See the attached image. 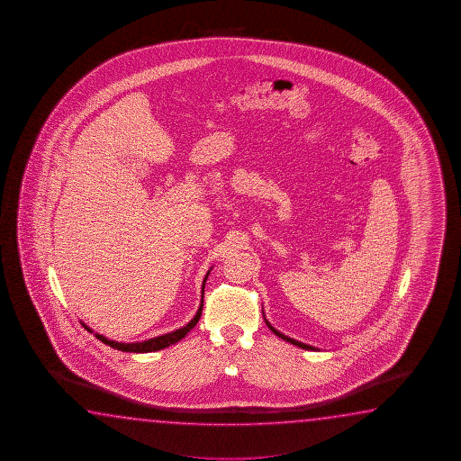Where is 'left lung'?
<instances>
[{
    "instance_id": "8db88e82",
    "label": "left lung",
    "mask_w": 461,
    "mask_h": 461,
    "mask_svg": "<svg viewBox=\"0 0 461 461\" xmlns=\"http://www.w3.org/2000/svg\"><path fill=\"white\" fill-rule=\"evenodd\" d=\"M266 324H267V328L271 329L273 330L274 334L277 337H281L282 340H285V342H290V344L297 345V347H300V348H304V350H318L316 347H312V345L303 344V342H298V340H295V339H290V337L284 336L282 332H279L277 329H274L271 324H269V321L266 320Z\"/></svg>"
}]
</instances>
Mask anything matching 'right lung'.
I'll return each mask as SVG.
<instances>
[{
	"instance_id": "1",
	"label": "right lung",
	"mask_w": 461,
	"mask_h": 461,
	"mask_svg": "<svg viewBox=\"0 0 461 461\" xmlns=\"http://www.w3.org/2000/svg\"><path fill=\"white\" fill-rule=\"evenodd\" d=\"M208 276H210V271H208L206 277H204L203 289L204 282L208 279ZM202 310H203V298H202V303H200V308H198V312H196L195 316H194V320L190 321L187 326L177 329V330H172V332H169V334H164V336L153 337V339H149V340H143V342L122 344V342L110 340V339H106V337L102 336V334H95V336H96L98 340H102L103 344L110 345L111 348H116V350L132 351V353H149V351L161 350V348H166V347H169V345L177 344L180 339H184V337L187 336L188 332H190V329L195 328L196 322L200 320V316H202ZM82 326H84L88 332H94V330L88 328V326H86L84 322H82Z\"/></svg>"
}]
</instances>
